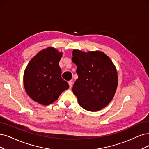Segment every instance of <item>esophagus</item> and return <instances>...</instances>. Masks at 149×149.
Masks as SVG:
<instances>
[{
	"instance_id": "obj_1",
	"label": "esophagus",
	"mask_w": 149,
	"mask_h": 149,
	"mask_svg": "<svg viewBox=\"0 0 149 149\" xmlns=\"http://www.w3.org/2000/svg\"><path fill=\"white\" fill-rule=\"evenodd\" d=\"M68 84H69V87H70V88H71V87H72V84H73V81H72V80H70V81H69Z\"/></svg>"
}]
</instances>
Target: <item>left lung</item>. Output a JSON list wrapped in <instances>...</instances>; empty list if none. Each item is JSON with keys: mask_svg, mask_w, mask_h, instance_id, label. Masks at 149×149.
Wrapping results in <instances>:
<instances>
[{"mask_svg": "<svg viewBox=\"0 0 149 149\" xmlns=\"http://www.w3.org/2000/svg\"><path fill=\"white\" fill-rule=\"evenodd\" d=\"M72 56L79 76L72 91L77 97L79 105L90 112L100 111L111 102L116 92V68L102 52L86 53L74 49Z\"/></svg>", "mask_w": 149, "mask_h": 149, "instance_id": "1", "label": "left lung"}]
</instances>
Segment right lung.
Returning a JSON list of instances; mask_svg holds the SVG:
<instances>
[{"label":"right lung","instance_id":"obj_1","mask_svg":"<svg viewBox=\"0 0 149 149\" xmlns=\"http://www.w3.org/2000/svg\"><path fill=\"white\" fill-rule=\"evenodd\" d=\"M53 47H48L32 58L24 70L25 90L34 101L47 106L57 100L69 86L61 77L59 62L62 57Z\"/></svg>","mask_w":149,"mask_h":149}]
</instances>
